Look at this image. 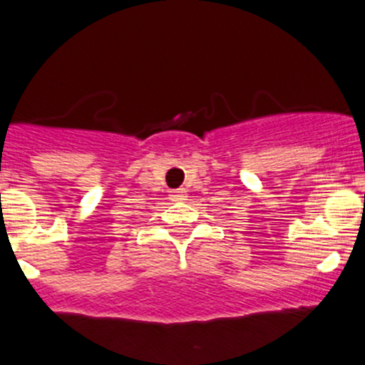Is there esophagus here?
<instances>
[{"label": "esophagus", "mask_w": 365, "mask_h": 365, "mask_svg": "<svg viewBox=\"0 0 365 365\" xmlns=\"http://www.w3.org/2000/svg\"><path fill=\"white\" fill-rule=\"evenodd\" d=\"M169 200L171 201H185L187 200V190L185 189H175L169 192Z\"/></svg>", "instance_id": "1"}]
</instances>
